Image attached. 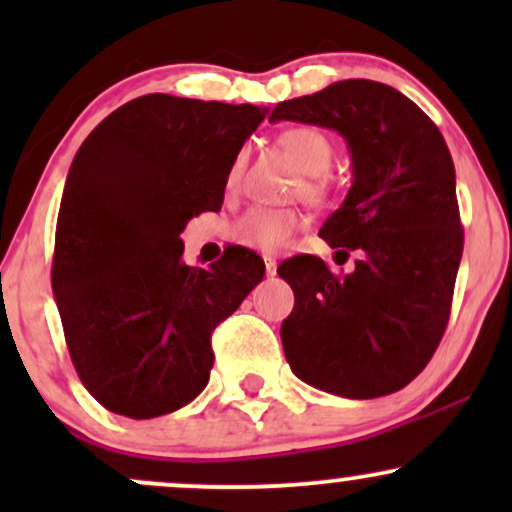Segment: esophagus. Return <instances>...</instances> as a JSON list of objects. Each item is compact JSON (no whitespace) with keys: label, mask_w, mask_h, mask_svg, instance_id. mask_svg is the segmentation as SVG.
I'll return each instance as SVG.
<instances>
[{"label":"esophagus","mask_w":512,"mask_h":512,"mask_svg":"<svg viewBox=\"0 0 512 512\" xmlns=\"http://www.w3.org/2000/svg\"><path fill=\"white\" fill-rule=\"evenodd\" d=\"M264 269H267L269 276L276 274V260H274V257H264Z\"/></svg>","instance_id":"esophagus-1"}]
</instances>
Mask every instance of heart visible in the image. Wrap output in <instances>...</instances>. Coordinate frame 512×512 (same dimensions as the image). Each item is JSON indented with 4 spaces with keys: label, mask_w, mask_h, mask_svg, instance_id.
<instances>
[{
    "label": "heart",
    "mask_w": 512,
    "mask_h": 512,
    "mask_svg": "<svg viewBox=\"0 0 512 512\" xmlns=\"http://www.w3.org/2000/svg\"><path fill=\"white\" fill-rule=\"evenodd\" d=\"M279 146L293 158L303 175H308L303 182V195L310 199H320L325 195V178L322 175L330 173L334 149L332 142L320 132V129L298 125L289 127L279 134ZM243 175V156H236L228 166L226 187H233L240 182ZM301 216L293 209H272V207H257L250 209L236 223V238L252 250L276 252L284 248L289 240L296 236L301 228Z\"/></svg>",
    "instance_id": "b5f03b06"
}]
</instances>
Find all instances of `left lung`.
I'll list each match as a JSON object with an SVG mask.
<instances>
[{
    "label": "left lung",
    "mask_w": 512,
    "mask_h": 512,
    "mask_svg": "<svg viewBox=\"0 0 512 512\" xmlns=\"http://www.w3.org/2000/svg\"><path fill=\"white\" fill-rule=\"evenodd\" d=\"M334 129L354 182L320 236L356 269L334 274L320 257L279 264L296 296L281 325L286 361L303 383L346 399L409 385L448 327L462 260L455 166L431 117L397 88L346 79L279 103L269 122Z\"/></svg>",
    "instance_id": "1"
}]
</instances>
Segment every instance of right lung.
Listing matches in <instances>:
<instances>
[{"label": "right lung", "mask_w": 512, "mask_h": 512, "mask_svg": "<svg viewBox=\"0 0 512 512\" xmlns=\"http://www.w3.org/2000/svg\"><path fill=\"white\" fill-rule=\"evenodd\" d=\"M267 115L257 105L149 93L110 113L64 182L52 293L81 383L129 419L185 407L209 383L211 332L264 276L233 245L207 269L180 233L219 211L226 173Z\"/></svg>", "instance_id": "right-lung-1"}]
</instances>
